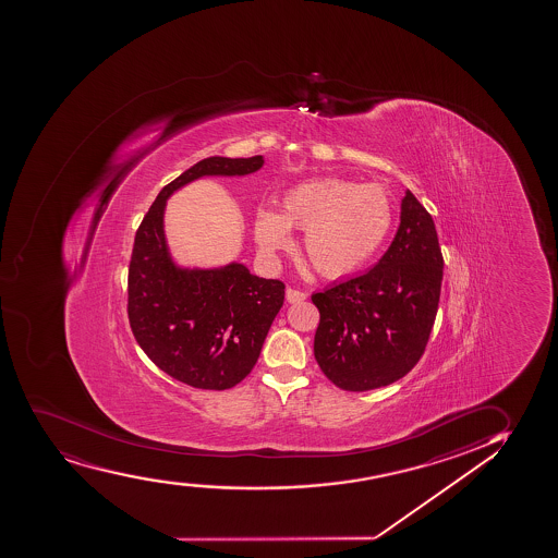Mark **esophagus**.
I'll list each match as a JSON object with an SVG mask.
<instances>
[{"instance_id": "1", "label": "esophagus", "mask_w": 558, "mask_h": 558, "mask_svg": "<svg viewBox=\"0 0 558 558\" xmlns=\"http://www.w3.org/2000/svg\"><path fill=\"white\" fill-rule=\"evenodd\" d=\"M305 298H307V295L303 294V292H300V290H287V302L289 303H300L303 302Z\"/></svg>"}]
</instances>
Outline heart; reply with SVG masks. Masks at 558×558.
Instances as JSON below:
<instances>
[{"label":"heart","instance_id":"obj_1","mask_svg":"<svg viewBox=\"0 0 558 558\" xmlns=\"http://www.w3.org/2000/svg\"><path fill=\"white\" fill-rule=\"evenodd\" d=\"M392 227V205L384 187L352 180H303L290 187L281 211L260 206L253 214V236L268 260L303 232V250L320 276L337 279L371 263Z\"/></svg>","mask_w":558,"mask_h":558}]
</instances>
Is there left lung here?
<instances>
[{"mask_svg":"<svg viewBox=\"0 0 558 558\" xmlns=\"http://www.w3.org/2000/svg\"><path fill=\"white\" fill-rule=\"evenodd\" d=\"M442 255L436 225L405 190L389 250L368 271L313 294L314 357L344 391L391 385L416 365L436 320Z\"/></svg>","mask_w":558,"mask_h":558,"instance_id":"obj_1","label":"left lung"}]
</instances>
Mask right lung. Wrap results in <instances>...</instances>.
<instances>
[{
    "mask_svg": "<svg viewBox=\"0 0 558 558\" xmlns=\"http://www.w3.org/2000/svg\"><path fill=\"white\" fill-rule=\"evenodd\" d=\"M263 156H210L167 184L135 232L129 269V318L154 365L182 384L223 391L253 371L284 302V284L245 264L182 266L166 236L167 199L205 177H245Z\"/></svg>",
    "mask_w": 558,
    "mask_h": 558,
    "instance_id": "right-lung-1",
    "label": "right lung"
}]
</instances>
